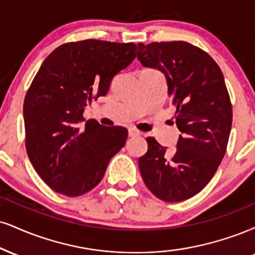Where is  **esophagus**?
<instances>
[{"label":"esophagus","instance_id":"obj_1","mask_svg":"<svg viewBox=\"0 0 255 255\" xmlns=\"http://www.w3.org/2000/svg\"><path fill=\"white\" fill-rule=\"evenodd\" d=\"M139 134H140V131L136 130L135 128H129V129H128V135L129 136H136V135H139Z\"/></svg>","mask_w":255,"mask_h":255}]
</instances>
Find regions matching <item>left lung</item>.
Here are the masks:
<instances>
[{
  "mask_svg": "<svg viewBox=\"0 0 255 255\" xmlns=\"http://www.w3.org/2000/svg\"><path fill=\"white\" fill-rule=\"evenodd\" d=\"M137 59L165 75L180 131L173 153L147 137L141 177L162 201H185L210 182L226 154L233 110L225 77L209 54L185 41L140 42Z\"/></svg>",
  "mask_w": 255,
  "mask_h": 255,
  "instance_id": "left-lung-1",
  "label": "left lung"
}]
</instances>
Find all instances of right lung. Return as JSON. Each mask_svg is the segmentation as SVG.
I'll list each match as a JSON object with an SVG mask.
<instances>
[{
  "mask_svg": "<svg viewBox=\"0 0 255 255\" xmlns=\"http://www.w3.org/2000/svg\"><path fill=\"white\" fill-rule=\"evenodd\" d=\"M133 42L83 40L57 47L44 60L23 103L26 149L41 179L69 197L102 180L128 130L95 120L83 126L94 97L106 96L116 73L135 59Z\"/></svg>",
  "mask_w": 255,
  "mask_h": 255,
  "instance_id": "obj_1",
  "label": "right lung"
}]
</instances>
